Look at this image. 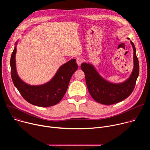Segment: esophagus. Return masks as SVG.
<instances>
[{
	"label": "esophagus",
	"mask_w": 150,
	"mask_h": 150,
	"mask_svg": "<svg viewBox=\"0 0 150 150\" xmlns=\"http://www.w3.org/2000/svg\"><path fill=\"white\" fill-rule=\"evenodd\" d=\"M82 62H83V59H81V58H78L76 60V63L78 64V65H80L82 63Z\"/></svg>",
	"instance_id": "obj_1"
}]
</instances>
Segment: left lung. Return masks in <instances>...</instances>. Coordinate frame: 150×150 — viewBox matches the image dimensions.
<instances>
[{"label":"left lung","instance_id":"8db88e82","mask_svg":"<svg viewBox=\"0 0 150 150\" xmlns=\"http://www.w3.org/2000/svg\"><path fill=\"white\" fill-rule=\"evenodd\" d=\"M130 42L134 51V68L129 78L122 82H110L98 74L93 64L86 62L81 64V68L85 74L88 91L97 102L105 105L113 104L126 99L132 93L139 75V67L135 47L131 40Z\"/></svg>","mask_w":150,"mask_h":150}]
</instances>
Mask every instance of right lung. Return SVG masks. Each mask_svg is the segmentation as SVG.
Wrapping results in <instances>:
<instances>
[{
  "label": "right lung",
  "mask_w": 150,
  "mask_h": 150,
  "mask_svg": "<svg viewBox=\"0 0 150 150\" xmlns=\"http://www.w3.org/2000/svg\"><path fill=\"white\" fill-rule=\"evenodd\" d=\"M12 53L11 74L15 87L29 103L39 107H50L57 104L65 94L71 78L77 70L76 59H72L59 67L54 76L47 82L33 85L27 83L19 76L16 67V45Z\"/></svg>",
  "instance_id": "obj_1"
}]
</instances>
